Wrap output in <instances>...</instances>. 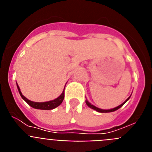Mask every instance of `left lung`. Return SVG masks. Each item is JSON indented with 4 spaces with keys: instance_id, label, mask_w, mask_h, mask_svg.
Segmentation results:
<instances>
[{
    "instance_id": "obj_1",
    "label": "left lung",
    "mask_w": 152,
    "mask_h": 152,
    "mask_svg": "<svg viewBox=\"0 0 152 152\" xmlns=\"http://www.w3.org/2000/svg\"><path fill=\"white\" fill-rule=\"evenodd\" d=\"M130 96H129V97H128V98H127V99H126V100H125V101L123 102V103H122V104H120V105H119V106H118V107H115V108L110 109V110H103V109H100V108H98V107H95V106H94V105H93V104H91V103H90V102L88 101V100H86V101H85V102H86V104H87V105H88V107H90V108L93 109V110H94L97 111V112H99V113H110V112H114V111L117 110L118 109H119V108H120V107H123V106L124 105L125 103H126V102H127V101H128L129 100Z\"/></svg>"
}]
</instances>
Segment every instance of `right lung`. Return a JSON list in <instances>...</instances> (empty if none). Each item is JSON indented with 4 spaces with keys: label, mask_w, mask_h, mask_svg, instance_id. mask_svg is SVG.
I'll return each mask as SVG.
<instances>
[{
    "label": "right lung",
    "mask_w": 152,
    "mask_h": 152,
    "mask_svg": "<svg viewBox=\"0 0 152 152\" xmlns=\"http://www.w3.org/2000/svg\"><path fill=\"white\" fill-rule=\"evenodd\" d=\"M17 89H18V91L19 93H20V94L21 97H22L23 99V100H25V101H26L29 106H30V107H32L34 109L49 110H52V109H55L57 107H58V106L62 103L63 100H64V90H63L62 93H61V94L58 97L55 99V100H50V101H47V102H33L28 100L27 98L25 97V96L22 94V93H21L20 89V88H19L17 83ZM64 88H65V87H64Z\"/></svg>",
    "instance_id": "1"
}]
</instances>
